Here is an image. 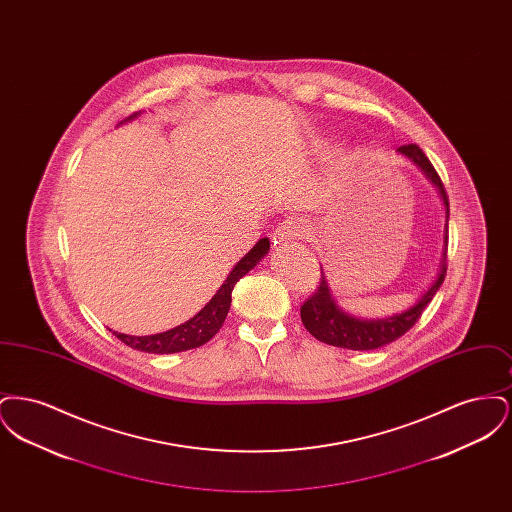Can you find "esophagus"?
I'll list each match as a JSON object with an SVG mask.
<instances>
[{
    "mask_svg": "<svg viewBox=\"0 0 512 512\" xmlns=\"http://www.w3.org/2000/svg\"><path fill=\"white\" fill-rule=\"evenodd\" d=\"M305 232H307V226H305L303 220H282V222L276 226V230H274V240H278V242H292V240H297V238L305 236Z\"/></svg>",
    "mask_w": 512,
    "mask_h": 512,
    "instance_id": "esophagus-1",
    "label": "esophagus"
}]
</instances>
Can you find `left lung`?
Masks as SVG:
<instances>
[{
    "label": "left lung",
    "mask_w": 512,
    "mask_h": 512,
    "mask_svg": "<svg viewBox=\"0 0 512 512\" xmlns=\"http://www.w3.org/2000/svg\"><path fill=\"white\" fill-rule=\"evenodd\" d=\"M397 151L414 161L438 186L439 194L445 203L447 220H449V197H447L438 171L434 169L430 159L424 155V151L416 144L397 147ZM445 240H447V236H445ZM445 274H447V253H443V261H441L436 282L430 286L428 292L420 297V301L414 307L401 315L378 318V320H363V318H355L343 313L340 307L334 303L332 293L328 290V284L322 276L315 293L301 305V322L317 340L324 341L328 345L345 347V349H353V351L378 349V347L388 345L391 341L399 340L403 334H407L413 328L416 320L422 315V311L426 309V305L434 299L439 286L443 284Z\"/></svg>",
    "instance_id": "left-lung-1"
}]
</instances>
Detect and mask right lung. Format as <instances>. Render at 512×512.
I'll return each mask as SVG.
<instances>
[{"label":"right lung","mask_w":512,"mask_h":512,"mask_svg":"<svg viewBox=\"0 0 512 512\" xmlns=\"http://www.w3.org/2000/svg\"><path fill=\"white\" fill-rule=\"evenodd\" d=\"M268 247H270L268 238H263L253 245V249L245 255L244 259L232 268V272L220 286L219 292L215 293L213 299L188 322H184L172 330H167V332L153 334V336H126L119 332H115V336L132 349H138L144 353H157V355L180 353V351L195 349V347L207 343L224 324V318L228 315V309L232 303L234 286L251 268L257 267V263L267 255Z\"/></svg>","instance_id":"1"}]
</instances>
